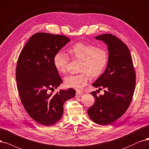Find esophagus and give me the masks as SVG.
Instances as JSON below:
<instances>
[{"mask_svg": "<svg viewBox=\"0 0 149 149\" xmlns=\"http://www.w3.org/2000/svg\"><path fill=\"white\" fill-rule=\"evenodd\" d=\"M82 93H83V92H81V91H80V90L76 91V95H82Z\"/></svg>", "mask_w": 149, "mask_h": 149, "instance_id": "esophagus-1", "label": "esophagus"}]
</instances>
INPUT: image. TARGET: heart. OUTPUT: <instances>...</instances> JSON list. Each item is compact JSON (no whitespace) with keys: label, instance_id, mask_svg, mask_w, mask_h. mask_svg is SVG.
I'll return each mask as SVG.
<instances>
[{"label":"heart","instance_id":"1","mask_svg":"<svg viewBox=\"0 0 149 149\" xmlns=\"http://www.w3.org/2000/svg\"><path fill=\"white\" fill-rule=\"evenodd\" d=\"M70 52L74 58L81 61L79 72L82 73L66 77L64 83L68 88H83L88 83V75L91 77H97L102 74L108 61L107 51L91 43H76L70 47ZM68 62V56L62 51L57 52L53 57L54 66L59 73L65 72Z\"/></svg>","mask_w":149,"mask_h":149}]
</instances>
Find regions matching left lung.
<instances>
[{
  "instance_id": "obj_1",
  "label": "left lung",
  "mask_w": 149,
  "mask_h": 149,
  "mask_svg": "<svg viewBox=\"0 0 149 149\" xmlns=\"http://www.w3.org/2000/svg\"><path fill=\"white\" fill-rule=\"evenodd\" d=\"M95 38L108 46V61L104 72L92 84L99 90L104 88V94L90 93L95 102L87 112L94 123L106 126L123 116L129 107L136 87V73L130 51L121 40L109 33Z\"/></svg>"
}]
</instances>
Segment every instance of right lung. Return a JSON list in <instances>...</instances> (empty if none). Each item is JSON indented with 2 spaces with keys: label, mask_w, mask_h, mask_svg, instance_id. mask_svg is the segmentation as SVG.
Masks as SVG:
<instances>
[{
  "label": "right lung",
  "mask_w": 149,
  "mask_h": 149,
  "mask_svg": "<svg viewBox=\"0 0 149 149\" xmlns=\"http://www.w3.org/2000/svg\"><path fill=\"white\" fill-rule=\"evenodd\" d=\"M70 41L64 35L38 33L30 38L18 57L16 80L19 95L28 114L42 125L58 122L64 103L75 96L72 88L61 90L56 95L47 93L62 82L53 57Z\"/></svg>",
  "instance_id": "right-lung-1"
}]
</instances>
